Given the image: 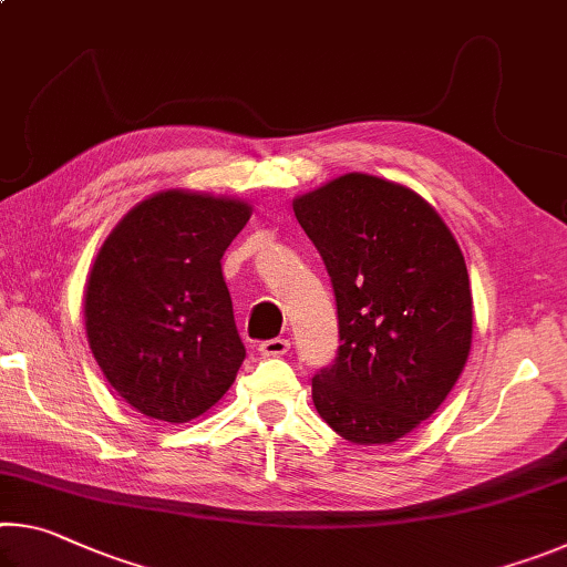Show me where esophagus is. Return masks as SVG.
<instances>
[{
    "instance_id": "34e87169",
    "label": "esophagus",
    "mask_w": 567,
    "mask_h": 567,
    "mask_svg": "<svg viewBox=\"0 0 567 567\" xmlns=\"http://www.w3.org/2000/svg\"><path fill=\"white\" fill-rule=\"evenodd\" d=\"M287 350H290V340L285 338H272V340L260 342V354H265V358H282Z\"/></svg>"
}]
</instances>
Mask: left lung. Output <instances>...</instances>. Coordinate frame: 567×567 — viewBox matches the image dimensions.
<instances>
[{"mask_svg":"<svg viewBox=\"0 0 567 567\" xmlns=\"http://www.w3.org/2000/svg\"><path fill=\"white\" fill-rule=\"evenodd\" d=\"M332 280L340 350L312 378L320 417L354 445H388L443 405L473 342L465 257L435 207L350 172L292 199Z\"/></svg>","mask_w":567,"mask_h":567,"instance_id":"left-lung-1","label":"left lung"}]
</instances>
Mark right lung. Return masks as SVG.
Returning <instances> with one entry per match:
<instances>
[{
  "mask_svg": "<svg viewBox=\"0 0 567 567\" xmlns=\"http://www.w3.org/2000/svg\"><path fill=\"white\" fill-rule=\"evenodd\" d=\"M252 207L165 189L134 205L100 247L84 290L94 360L117 395L165 422L199 417L245 360L223 277Z\"/></svg>",
  "mask_w": 567,
  "mask_h": 567,
  "instance_id": "add662e5",
  "label": "right lung"
}]
</instances>
